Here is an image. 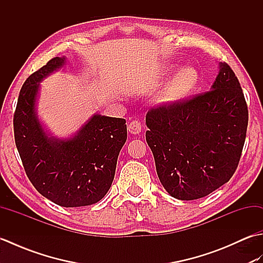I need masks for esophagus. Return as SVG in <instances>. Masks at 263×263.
<instances>
[{"label":"esophagus","instance_id":"esophagus-1","mask_svg":"<svg viewBox=\"0 0 263 263\" xmlns=\"http://www.w3.org/2000/svg\"><path fill=\"white\" fill-rule=\"evenodd\" d=\"M142 130V124L140 121H132L130 124H128V131H130L132 135H139Z\"/></svg>","mask_w":263,"mask_h":263}]
</instances>
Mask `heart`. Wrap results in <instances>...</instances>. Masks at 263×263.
Returning <instances> with one entry per match:
<instances>
[{"label": "heart", "mask_w": 263, "mask_h": 263, "mask_svg": "<svg viewBox=\"0 0 263 263\" xmlns=\"http://www.w3.org/2000/svg\"><path fill=\"white\" fill-rule=\"evenodd\" d=\"M198 83V71L192 66H184L166 82L159 95V102L167 105L180 103L195 90Z\"/></svg>", "instance_id": "heart-1"}]
</instances>
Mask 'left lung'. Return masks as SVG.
Returning <instances> with one entry per match:
<instances>
[{
  "label": "left lung",
  "mask_w": 263,
  "mask_h": 263,
  "mask_svg": "<svg viewBox=\"0 0 263 263\" xmlns=\"http://www.w3.org/2000/svg\"><path fill=\"white\" fill-rule=\"evenodd\" d=\"M249 110L227 63L210 91L150 109L146 140L165 190L178 200L203 198L235 173L247 137Z\"/></svg>",
  "instance_id": "left-lung-1"
}]
</instances>
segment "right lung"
Wrapping results in <instances>:
<instances>
[{
	"label": "right lung",
	"instance_id": "add662e5",
	"mask_svg": "<svg viewBox=\"0 0 263 263\" xmlns=\"http://www.w3.org/2000/svg\"><path fill=\"white\" fill-rule=\"evenodd\" d=\"M64 62L65 58H54L28 77L16 103L13 130L32 185L52 202L71 208L90 205L105 197L127 132L124 119L96 114L72 138L47 135L36 113L39 82Z\"/></svg>",
	"mask_w": 263,
	"mask_h": 263
}]
</instances>
